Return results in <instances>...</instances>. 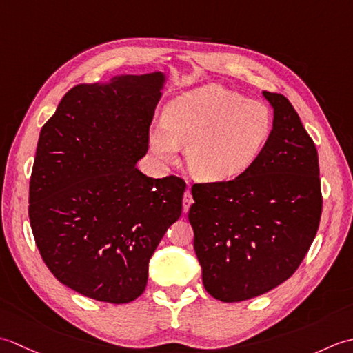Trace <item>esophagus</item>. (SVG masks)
Here are the masks:
<instances>
[{
    "instance_id": "esophagus-1",
    "label": "esophagus",
    "mask_w": 353,
    "mask_h": 353,
    "mask_svg": "<svg viewBox=\"0 0 353 353\" xmlns=\"http://www.w3.org/2000/svg\"><path fill=\"white\" fill-rule=\"evenodd\" d=\"M193 204V196H192V192H190V187L184 192V196H183V210L184 213L189 212L190 205Z\"/></svg>"
}]
</instances>
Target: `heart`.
<instances>
[{
    "label": "heart",
    "mask_w": 353,
    "mask_h": 353,
    "mask_svg": "<svg viewBox=\"0 0 353 353\" xmlns=\"http://www.w3.org/2000/svg\"><path fill=\"white\" fill-rule=\"evenodd\" d=\"M272 131L270 108L216 83L199 86L170 102L164 121L149 132L158 160L174 163L185 148L190 174L204 183H227L253 166Z\"/></svg>",
    "instance_id": "b5f03b06"
}]
</instances>
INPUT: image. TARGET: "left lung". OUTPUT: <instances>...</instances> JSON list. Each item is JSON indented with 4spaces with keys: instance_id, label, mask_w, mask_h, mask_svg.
Instances as JSON below:
<instances>
[{
    "instance_id": "8db88e82",
    "label": "left lung",
    "mask_w": 353,
    "mask_h": 353,
    "mask_svg": "<svg viewBox=\"0 0 353 353\" xmlns=\"http://www.w3.org/2000/svg\"><path fill=\"white\" fill-rule=\"evenodd\" d=\"M272 131L245 174L195 184L189 221L205 291L225 303L248 300L290 279L317 234L319 154L285 96L262 91Z\"/></svg>"
}]
</instances>
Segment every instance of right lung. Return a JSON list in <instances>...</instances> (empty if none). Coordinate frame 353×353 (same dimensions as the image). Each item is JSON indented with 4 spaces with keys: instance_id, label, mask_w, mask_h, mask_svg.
I'll return each instance as SVG.
<instances>
[{
    "instance_id": "add662e5",
    "label": "right lung",
    "mask_w": 353,
    "mask_h": 353,
    "mask_svg": "<svg viewBox=\"0 0 353 353\" xmlns=\"http://www.w3.org/2000/svg\"><path fill=\"white\" fill-rule=\"evenodd\" d=\"M163 71L71 88L42 126L28 192L36 245L61 283L106 303L140 297L149 261L181 216L185 184L137 169Z\"/></svg>"
}]
</instances>
